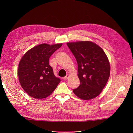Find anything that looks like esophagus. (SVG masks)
Here are the masks:
<instances>
[{
  "instance_id": "34e87169",
  "label": "esophagus",
  "mask_w": 133,
  "mask_h": 133,
  "mask_svg": "<svg viewBox=\"0 0 133 133\" xmlns=\"http://www.w3.org/2000/svg\"><path fill=\"white\" fill-rule=\"evenodd\" d=\"M70 76V75L69 74H68L65 77H64V80H67L68 78H69V77Z\"/></svg>"
}]
</instances>
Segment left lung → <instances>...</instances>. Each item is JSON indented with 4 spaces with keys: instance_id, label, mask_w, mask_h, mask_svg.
<instances>
[{
    "instance_id": "left-lung-1",
    "label": "left lung",
    "mask_w": 133,
    "mask_h": 133,
    "mask_svg": "<svg viewBox=\"0 0 133 133\" xmlns=\"http://www.w3.org/2000/svg\"><path fill=\"white\" fill-rule=\"evenodd\" d=\"M78 63L80 85L73 90L80 99L88 100L98 96L109 78V61L102 48L90 41L66 43Z\"/></svg>"
}]
</instances>
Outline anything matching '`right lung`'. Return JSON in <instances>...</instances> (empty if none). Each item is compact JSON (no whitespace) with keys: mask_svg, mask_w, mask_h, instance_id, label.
<instances>
[{"mask_svg":"<svg viewBox=\"0 0 133 133\" xmlns=\"http://www.w3.org/2000/svg\"><path fill=\"white\" fill-rule=\"evenodd\" d=\"M62 44H39L27 51L20 60L18 70L19 83L24 90L31 97H48L60 83V79L55 77L53 73L49 60Z\"/></svg>","mask_w":133,"mask_h":133,"instance_id":"right-lung-1","label":"right lung"}]
</instances>
